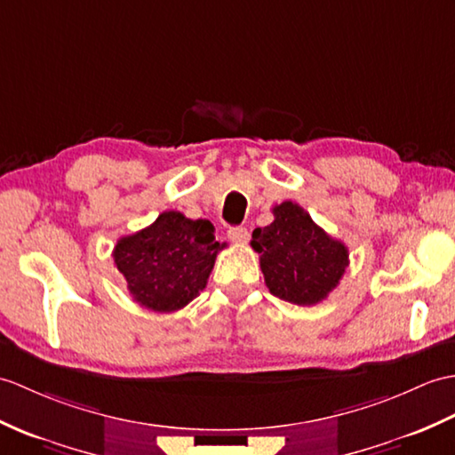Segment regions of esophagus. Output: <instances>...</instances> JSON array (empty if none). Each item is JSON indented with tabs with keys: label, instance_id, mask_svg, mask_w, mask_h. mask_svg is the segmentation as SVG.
Masks as SVG:
<instances>
[{
	"label": "esophagus",
	"instance_id": "34e87169",
	"mask_svg": "<svg viewBox=\"0 0 455 455\" xmlns=\"http://www.w3.org/2000/svg\"><path fill=\"white\" fill-rule=\"evenodd\" d=\"M248 236H250V232L244 227H232V228H228V238L235 242V244H244V242L248 240Z\"/></svg>",
	"mask_w": 455,
	"mask_h": 455
}]
</instances>
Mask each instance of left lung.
Wrapping results in <instances>:
<instances>
[{"instance_id": "1", "label": "left lung", "mask_w": 455, "mask_h": 455, "mask_svg": "<svg viewBox=\"0 0 455 455\" xmlns=\"http://www.w3.org/2000/svg\"><path fill=\"white\" fill-rule=\"evenodd\" d=\"M273 223L251 232L261 273L273 297L297 306L322 302L348 266V250L292 202L273 207Z\"/></svg>"}]
</instances>
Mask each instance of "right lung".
<instances>
[{
    "mask_svg": "<svg viewBox=\"0 0 455 455\" xmlns=\"http://www.w3.org/2000/svg\"><path fill=\"white\" fill-rule=\"evenodd\" d=\"M223 248L209 220L164 211L153 225L120 238L112 256L135 302L153 312H176L205 289Z\"/></svg>",
    "mask_w": 455,
    "mask_h": 455,
    "instance_id": "add662e5",
    "label": "right lung"
}]
</instances>
